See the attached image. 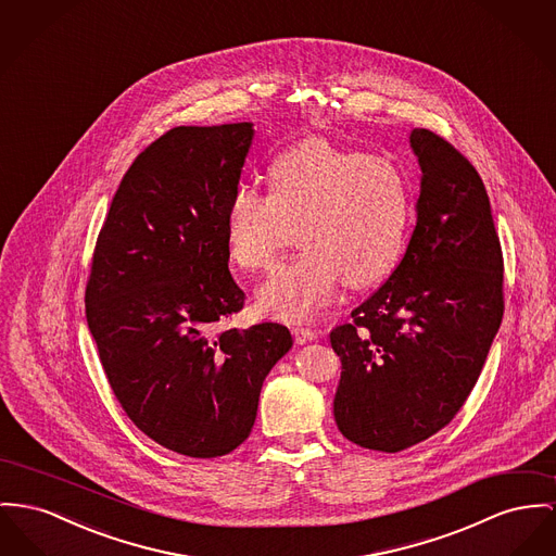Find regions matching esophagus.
<instances>
[{"mask_svg":"<svg viewBox=\"0 0 556 556\" xmlns=\"http://www.w3.org/2000/svg\"><path fill=\"white\" fill-rule=\"evenodd\" d=\"M293 334H295V341L299 345H303V343H307V341L316 339V331H314V329H309V327H295V329H293Z\"/></svg>","mask_w":556,"mask_h":556,"instance_id":"1","label":"esophagus"}]
</instances>
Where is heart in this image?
<instances>
[{"label":"heart","instance_id":"1","mask_svg":"<svg viewBox=\"0 0 556 556\" xmlns=\"http://www.w3.org/2000/svg\"><path fill=\"white\" fill-rule=\"evenodd\" d=\"M267 187H236L225 211L229 255L247 269L269 267L296 227L301 253L261 285L263 314L305 320L341 280L367 289L403 257L413 186L394 160L309 137L269 162Z\"/></svg>","mask_w":556,"mask_h":556}]
</instances>
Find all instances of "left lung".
<instances>
[{
	"label": "left lung",
	"instance_id": "8db88e82",
	"mask_svg": "<svg viewBox=\"0 0 556 556\" xmlns=\"http://www.w3.org/2000/svg\"><path fill=\"white\" fill-rule=\"evenodd\" d=\"M415 229L392 276L331 331L339 432L396 453L444 428L472 392L504 316V261L475 166L413 128Z\"/></svg>",
	"mask_w": 556,
	"mask_h": 556
}]
</instances>
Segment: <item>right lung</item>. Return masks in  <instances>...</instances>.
<instances>
[{"mask_svg": "<svg viewBox=\"0 0 556 556\" xmlns=\"http://www.w3.org/2000/svg\"><path fill=\"white\" fill-rule=\"evenodd\" d=\"M255 128L179 126L132 162L86 287V320L132 424L187 457H219L253 430L261 386L291 350L278 323L229 329L244 305L225 211Z\"/></svg>", "mask_w": 556, "mask_h": 556, "instance_id": "1", "label": "right lung"}]
</instances>
